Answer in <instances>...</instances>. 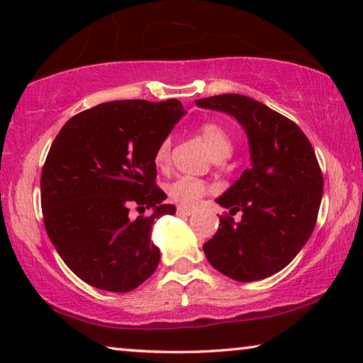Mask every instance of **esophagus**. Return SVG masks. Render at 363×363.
<instances>
[{
    "mask_svg": "<svg viewBox=\"0 0 363 363\" xmlns=\"http://www.w3.org/2000/svg\"><path fill=\"white\" fill-rule=\"evenodd\" d=\"M177 213L189 216V215L194 213V208H191V207H184V205H179V207H177Z\"/></svg>",
    "mask_w": 363,
    "mask_h": 363,
    "instance_id": "1",
    "label": "esophagus"
}]
</instances>
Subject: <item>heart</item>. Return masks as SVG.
<instances>
[{
    "mask_svg": "<svg viewBox=\"0 0 363 363\" xmlns=\"http://www.w3.org/2000/svg\"><path fill=\"white\" fill-rule=\"evenodd\" d=\"M199 133L202 140L207 145L210 153L215 160H225L228 158L233 151V142L228 132L216 122H205L200 125ZM171 156V140L164 138L163 142L158 145L155 151V163L158 167H164L169 163ZM207 192V186L205 182L199 179H192V177H179V179L172 181L167 184V194L169 197L177 203L182 205H192Z\"/></svg>",
    "mask_w": 363,
    "mask_h": 363,
    "instance_id": "heart-1",
    "label": "heart"
}]
</instances>
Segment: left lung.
Masks as SVG:
<instances>
[{
  "mask_svg": "<svg viewBox=\"0 0 363 363\" xmlns=\"http://www.w3.org/2000/svg\"><path fill=\"white\" fill-rule=\"evenodd\" d=\"M196 104L235 117L251 155L250 169L215 200L230 215L241 212V220L221 216L203 245L205 257L238 282L270 277L294 261L316 225L323 174L315 150L296 123L247 96H212Z\"/></svg>",
  "mask_w": 363,
  "mask_h": 363,
  "instance_id": "left-lung-1",
  "label": "left lung"
}]
</instances>
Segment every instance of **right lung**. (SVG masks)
<instances>
[{
	"instance_id": "obj_1",
	"label": "right lung",
	"mask_w": 363,
	"mask_h": 363,
	"mask_svg": "<svg viewBox=\"0 0 363 363\" xmlns=\"http://www.w3.org/2000/svg\"><path fill=\"white\" fill-rule=\"evenodd\" d=\"M184 113L177 99L104 102L69 118L53 140L40 177L43 223L86 284L123 294L158 267L153 223L176 207L155 184V151ZM130 204L150 215L133 219Z\"/></svg>"
}]
</instances>
